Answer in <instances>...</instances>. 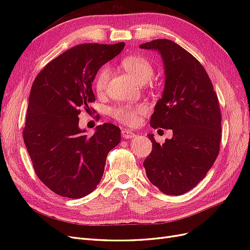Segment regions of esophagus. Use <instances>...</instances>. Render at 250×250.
<instances>
[{
  "instance_id": "esophagus-1",
  "label": "esophagus",
  "mask_w": 250,
  "mask_h": 250,
  "mask_svg": "<svg viewBox=\"0 0 250 250\" xmlns=\"http://www.w3.org/2000/svg\"><path fill=\"white\" fill-rule=\"evenodd\" d=\"M121 133H122V137L124 139H132V138L135 137V133L132 132L129 129H124V130H122V132H121Z\"/></svg>"
}]
</instances>
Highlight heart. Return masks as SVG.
Here are the masks:
<instances>
[{"label":"heart","mask_w":250,"mask_h":250,"mask_svg":"<svg viewBox=\"0 0 250 250\" xmlns=\"http://www.w3.org/2000/svg\"><path fill=\"white\" fill-rule=\"evenodd\" d=\"M121 66L140 83H146L153 77L154 67L149 60L142 55L124 57L120 62ZM110 77V69L102 66L94 79V87L97 94H103L107 88ZM148 112V106L144 103L120 104L110 110V116L119 122L128 126H134L140 119Z\"/></svg>","instance_id":"b5f03b06"}]
</instances>
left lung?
Segmentation results:
<instances>
[{"instance_id":"left-lung-1","label":"left lung","mask_w":250,"mask_h":250,"mask_svg":"<svg viewBox=\"0 0 250 250\" xmlns=\"http://www.w3.org/2000/svg\"><path fill=\"white\" fill-rule=\"evenodd\" d=\"M157 50L165 65V89L150 126L172 129L173 138L156 143L143 165L151 184L167 195H183L206 177L220 150L221 111L207 71L191 53L169 40L140 46Z\"/></svg>"}]
</instances>
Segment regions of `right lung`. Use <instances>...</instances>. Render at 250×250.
I'll list each match as a JSON object with an SVG mask.
<instances>
[{
  "instance_id": "right-lung-1",
  "label": "right lung",
  "mask_w": 250,
  "mask_h": 250,
  "mask_svg": "<svg viewBox=\"0 0 250 250\" xmlns=\"http://www.w3.org/2000/svg\"><path fill=\"white\" fill-rule=\"evenodd\" d=\"M124 46L78 44L51 60L33 82L22 137L36 175L63 197L92 193L121 141L120 128L111 123L97 126L92 137L83 134L78 116L96 100L92 82L98 70Z\"/></svg>"
}]
</instances>
